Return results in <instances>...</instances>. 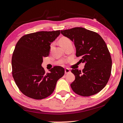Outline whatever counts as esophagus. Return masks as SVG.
<instances>
[{
	"mask_svg": "<svg viewBox=\"0 0 123 123\" xmlns=\"http://www.w3.org/2000/svg\"><path fill=\"white\" fill-rule=\"evenodd\" d=\"M70 72V70L68 68H65V74H68V73H69Z\"/></svg>",
	"mask_w": 123,
	"mask_h": 123,
	"instance_id": "34e87169",
	"label": "esophagus"
}]
</instances>
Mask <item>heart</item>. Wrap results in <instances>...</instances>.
Instances as JSON below:
<instances>
[{
  "instance_id": "heart-1",
  "label": "heart",
  "mask_w": 123,
  "mask_h": 123,
  "mask_svg": "<svg viewBox=\"0 0 123 123\" xmlns=\"http://www.w3.org/2000/svg\"><path fill=\"white\" fill-rule=\"evenodd\" d=\"M70 39H69L67 37H61L60 39V44H62V43H66V42H70Z\"/></svg>"
}]
</instances>
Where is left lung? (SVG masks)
Returning a JSON list of instances; mask_svg holds the SVG:
<instances>
[{"label":"left lung","instance_id":"left-lung-1","mask_svg":"<svg viewBox=\"0 0 123 123\" xmlns=\"http://www.w3.org/2000/svg\"><path fill=\"white\" fill-rule=\"evenodd\" d=\"M61 33L74 43L76 56L85 63L82 72L71 70L75 76L70 84L72 90L83 97L97 94L106 85L111 74L112 61L105 41L97 33L84 28L61 31Z\"/></svg>","mask_w":123,"mask_h":123}]
</instances>
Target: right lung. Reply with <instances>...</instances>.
I'll return each instance as SVG.
<instances>
[{
  "label": "right lung",
  "mask_w": 123,
  "mask_h": 123,
  "mask_svg": "<svg viewBox=\"0 0 123 123\" xmlns=\"http://www.w3.org/2000/svg\"><path fill=\"white\" fill-rule=\"evenodd\" d=\"M60 35V31H40L20 38L12 54V74L22 94L35 99L50 96L57 81L63 76L64 68L54 66L46 73L42 66L43 58L48 57L50 44Z\"/></svg>",
  "instance_id": "add662e5"
}]
</instances>
